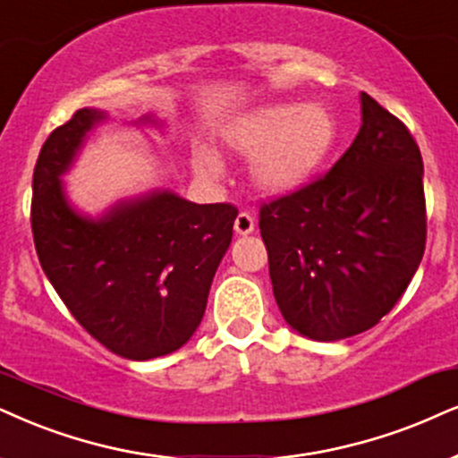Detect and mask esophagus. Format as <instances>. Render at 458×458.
Segmentation results:
<instances>
[{
    "label": "esophagus",
    "instance_id": "esophagus-1",
    "mask_svg": "<svg viewBox=\"0 0 458 458\" xmlns=\"http://www.w3.org/2000/svg\"><path fill=\"white\" fill-rule=\"evenodd\" d=\"M253 228H256V224H253V217L249 216V213H239L234 219V233L239 236H247L253 233Z\"/></svg>",
    "mask_w": 458,
    "mask_h": 458
}]
</instances>
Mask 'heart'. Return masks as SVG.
<instances>
[{
    "label": "heart",
    "instance_id": "b5f03b06",
    "mask_svg": "<svg viewBox=\"0 0 458 458\" xmlns=\"http://www.w3.org/2000/svg\"><path fill=\"white\" fill-rule=\"evenodd\" d=\"M338 139V120L321 103H266L224 129L225 146L251 156L253 183L268 194H289L306 186L332 156ZM194 166L207 177H217L222 171L207 149L194 152Z\"/></svg>",
    "mask_w": 458,
    "mask_h": 458
}]
</instances>
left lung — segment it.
<instances>
[{"label": "left lung", "instance_id": "1", "mask_svg": "<svg viewBox=\"0 0 458 458\" xmlns=\"http://www.w3.org/2000/svg\"><path fill=\"white\" fill-rule=\"evenodd\" d=\"M272 292L306 338L335 343L389 312L425 253L420 149L361 92V129L321 179L259 209Z\"/></svg>", "mask_w": 458, "mask_h": 458}]
</instances>
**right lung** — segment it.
<instances>
[{"instance_id":"obj_1","label":"right lung","mask_w":458,"mask_h":458,"mask_svg":"<svg viewBox=\"0 0 458 458\" xmlns=\"http://www.w3.org/2000/svg\"><path fill=\"white\" fill-rule=\"evenodd\" d=\"M107 120L106 109H78L46 139L33 171V241L80 326L115 355L146 361L182 349L200 326L239 211L196 205L169 188L126 196L97 216L78 209L63 175ZM135 124L160 120L146 114Z\"/></svg>"}]
</instances>
